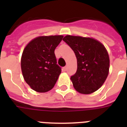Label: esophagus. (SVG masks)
Segmentation results:
<instances>
[{"label": "esophagus", "mask_w": 127, "mask_h": 127, "mask_svg": "<svg viewBox=\"0 0 127 127\" xmlns=\"http://www.w3.org/2000/svg\"><path fill=\"white\" fill-rule=\"evenodd\" d=\"M67 70V66H65V67H64V71H66V70Z\"/></svg>", "instance_id": "34e87169"}]
</instances>
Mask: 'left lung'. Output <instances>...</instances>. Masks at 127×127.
Wrapping results in <instances>:
<instances>
[{"label": "left lung", "instance_id": "obj_1", "mask_svg": "<svg viewBox=\"0 0 127 127\" xmlns=\"http://www.w3.org/2000/svg\"><path fill=\"white\" fill-rule=\"evenodd\" d=\"M63 41L71 48L77 58V71L70 77L76 90L90 94L99 89L109 69V57L104 46L93 38L69 35Z\"/></svg>", "mask_w": 127, "mask_h": 127}]
</instances>
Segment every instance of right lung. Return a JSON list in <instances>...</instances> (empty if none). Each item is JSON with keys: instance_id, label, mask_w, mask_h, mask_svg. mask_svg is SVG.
I'll return each mask as SVG.
<instances>
[{"instance_id": "add662e5", "label": "right lung", "mask_w": 127, "mask_h": 127, "mask_svg": "<svg viewBox=\"0 0 127 127\" xmlns=\"http://www.w3.org/2000/svg\"><path fill=\"white\" fill-rule=\"evenodd\" d=\"M63 35L40 36L26 46L21 59V67L26 83L37 92H47L54 87L61 67L57 64L55 50Z\"/></svg>"}]
</instances>
